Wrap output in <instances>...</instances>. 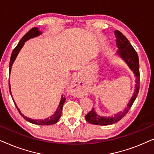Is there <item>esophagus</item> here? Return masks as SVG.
Returning <instances> with one entry per match:
<instances>
[{
	"instance_id": "esophagus-1",
	"label": "esophagus",
	"mask_w": 154,
	"mask_h": 154,
	"mask_svg": "<svg viewBox=\"0 0 154 154\" xmlns=\"http://www.w3.org/2000/svg\"><path fill=\"white\" fill-rule=\"evenodd\" d=\"M79 83L80 82L77 79H75L73 81H71L70 85L71 93L74 96H79L81 94V87Z\"/></svg>"
}]
</instances>
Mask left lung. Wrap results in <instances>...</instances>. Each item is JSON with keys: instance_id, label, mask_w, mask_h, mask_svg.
<instances>
[{"instance_id": "8db88e82", "label": "left lung", "mask_w": 154, "mask_h": 154, "mask_svg": "<svg viewBox=\"0 0 154 154\" xmlns=\"http://www.w3.org/2000/svg\"><path fill=\"white\" fill-rule=\"evenodd\" d=\"M115 35L116 37V45L119 48L118 54L121 56L127 63V64L133 71L136 76V85L134 93L132 94V98L130 99L129 103L127 106L124 109L123 111H121L117 114H115L110 117H102L97 115L94 110V108L85 116V120L88 123L99 125H111L125 116L127 114L128 111L131 108L132 104L137 96L139 90H140V65H139V57L138 54L132 47V45L128 41L127 38L119 31H115Z\"/></svg>"}]
</instances>
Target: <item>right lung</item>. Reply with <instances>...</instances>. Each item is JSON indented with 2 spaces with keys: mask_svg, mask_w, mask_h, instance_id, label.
I'll return each instance as SVG.
<instances>
[{
  "mask_svg": "<svg viewBox=\"0 0 154 154\" xmlns=\"http://www.w3.org/2000/svg\"><path fill=\"white\" fill-rule=\"evenodd\" d=\"M40 34H41V33L39 31L37 27H34V28H32L31 29H30V30H29L28 32H27L26 34H25L24 36L22 37V38L20 40V41L19 42L17 45L16 46L15 48H14V49L13 50V51H12V52L11 57H10V60L9 73H10V71H11L12 65V64H13L14 61L16 59L17 56V54L19 53V52H20V50L22 49L23 45H24V42L26 41L27 40L31 38L38 36V35H39ZM9 89H10V94H11V90H10V83H9ZM65 100H66V98H65V97L62 96V98H61V101H60V104H59L58 108H57V111H55V113H54V114L52 116H50L49 118H48V119H44V120H33V119H29V118H27L26 116H24L23 115L22 113H21V111H20V109L17 108V105H16L15 103H14V104H15L17 109L19 113H20L21 116H22L24 118V119L26 120V121L30 122V123H33V124H35V125H52V124L56 123L57 122L59 121V119H60V118L61 116V114H62L63 105H64V103L65 102Z\"/></svg>",
  "mask_w": 154,
  "mask_h": 154,
  "instance_id": "right-lung-1",
  "label": "right lung"
}]
</instances>
